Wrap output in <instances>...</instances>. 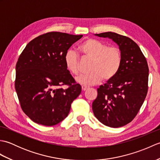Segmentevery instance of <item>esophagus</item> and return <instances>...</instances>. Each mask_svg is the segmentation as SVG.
I'll list each match as a JSON object with an SVG mask.
<instances>
[{"instance_id":"esophagus-1","label":"esophagus","mask_w":160,"mask_h":160,"mask_svg":"<svg viewBox=\"0 0 160 160\" xmlns=\"http://www.w3.org/2000/svg\"><path fill=\"white\" fill-rule=\"evenodd\" d=\"M88 89V87L86 86H82V91H85L86 90Z\"/></svg>"}]
</instances>
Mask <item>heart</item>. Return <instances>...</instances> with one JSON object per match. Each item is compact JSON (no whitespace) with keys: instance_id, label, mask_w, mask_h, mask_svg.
I'll return each instance as SVG.
<instances>
[{"instance_id":"1","label":"heart","mask_w":160,"mask_h":160,"mask_svg":"<svg viewBox=\"0 0 160 160\" xmlns=\"http://www.w3.org/2000/svg\"><path fill=\"white\" fill-rule=\"evenodd\" d=\"M78 50L82 57L91 59L88 74L76 78L77 82L85 86H92L99 83L102 79L109 80L114 78L120 70L122 54L116 46H107L96 38H87L80 44ZM64 62L68 71L75 76L80 73V60L78 54L69 50L64 55Z\"/></svg>"}]
</instances>
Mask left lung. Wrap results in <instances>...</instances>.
Here are the masks:
<instances>
[{"label": "left lung", "instance_id": "left-lung-1", "mask_svg": "<svg viewBox=\"0 0 160 160\" xmlns=\"http://www.w3.org/2000/svg\"><path fill=\"white\" fill-rule=\"evenodd\" d=\"M111 38L122 54L120 70L98 89L92 108L101 123L118 128L131 122L143 104L148 92V66L140 47L128 37L108 32L96 34Z\"/></svg>", "mask_w": 160, "mask_h": 160}]
</instances>
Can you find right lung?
Wrapping results in <instances>:
<instances>
[{
    "mask_svg": "<svg viewBox=\"0 0 160 160\" xmlns=\"http://www.w3.org/2000/svg\"><path fill=\"white\" fill-rule=\"evenodd\" d=\"M82 37L58 32L44 33L31 40L20 55L15 89L22 110L36 123L58 124L80 94L81 87L67 70L64 55Z\"/></svg>",
    "mask_w": 160,
    "mask_h": 160,
    "instance_id": "obj_1",
    "label": "right lung"
}]
</instances>
